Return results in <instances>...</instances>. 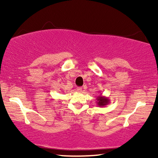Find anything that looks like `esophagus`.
<instances>
[{
	"mask_svg": "<svg viewBox=\"0 0 158 158\" xmlns=\"http://www.w3.org/2000/svg\"><path fill=\"white\" fill-rule=\"evenodd\" d=\"M76 90L77 92H81L82 91V88L81 87H77L76 88Z\"/></svg>",
	"mask_w": 158,
	"mask_h": 158,
	"instance_id": "obj_1",
	"label": "esophagus"
}]
</instances>
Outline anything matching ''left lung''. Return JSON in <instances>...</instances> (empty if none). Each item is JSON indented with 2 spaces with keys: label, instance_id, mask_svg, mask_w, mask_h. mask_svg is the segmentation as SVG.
Wrapping results in <instances>:
<instances>
[{
  "label": "left lung",
  "instance_id": "obj_1",
  "mask_svg": "<svg viewBox=\"0 0 158 158\" xmlns=\"http://www.w3.org/2000/svg\"><path fill=\"white\" fill-rule=\"evenodd\" d=\"M96 103L98 107H104L110 103V100L108 97L103 96L101 94L96 97Z\"/></svg>",
  "mask_w": 158,
  "mask_h": 158
}]
</instances>
